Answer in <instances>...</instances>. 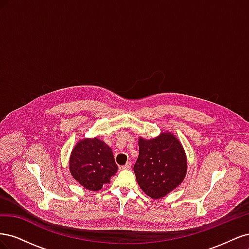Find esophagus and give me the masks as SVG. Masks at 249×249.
Masks as SVG:
<instances>
[{
    "label": "esophagus",
    "instance_id": "34e87169",
    "mask_svg": "<svg viewBox=\"0 0 249 249\" xmlns=\"http://www.w3.org/2000/svg\"><path fill=\"white\" fill-rule=\"evenodd\" d=\"M131 167H132V163L126 162V164L124 165V166H120V169H130Z\"/></svg>",
    "mask_w": 249,
    "mask_h": 249
}]
</instances>
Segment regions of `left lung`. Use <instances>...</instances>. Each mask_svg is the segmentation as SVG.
Returning a JSON list of instances; mask_svg holds the SVG:
<instances>
[{
	"label": "left lung",
	"instance_id": "obj_1",
	"mask_svg": "<svg viewBox=\"0 0 249 249\" xmlns=\"http://www.w3.org/2000/svg\"><path fill=\"white\" fill-rule=\"evenodd\" d=\"M187 160L183 146L170 133L156 139H139V156L134 172L143 192L160 198L177 188L186 176Z\"/></svg>",
	"mask_w": 249,
	"mask_h": 249
}]
</instances>
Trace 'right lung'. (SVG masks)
<instances>
[{
  "instance_id": "add662e5",
  "label": "right lung",
  "mask_w": 249,
  "mask_h": 249,
  "mask_svg": "<svg viewBox=\"0 0 249 249\" xmlns=\"http://www.w3.org/2000/svg\"><path fill=\"white\" fill-rule=\"evenodd\" d=\"M118 167L112 149L100 139H84L71 155L70 170L73 178L88 190L97 191L110 182Z\"/></svg>"
}]
</instances>
